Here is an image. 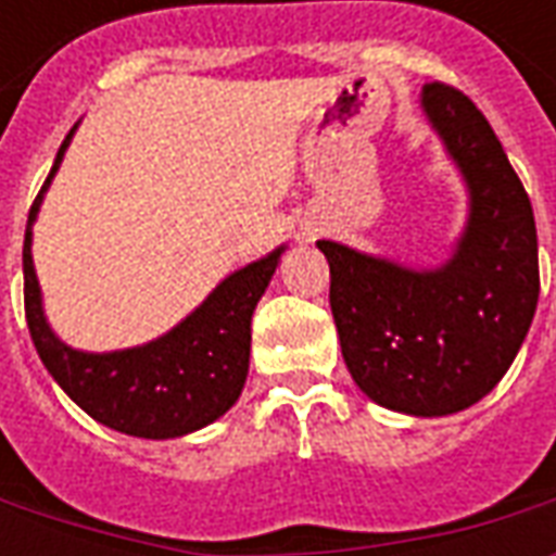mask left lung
I'll list each match as a JSON object with an SVG mask.
<instances>
[{
    "instance_id": "1",
    "label": "left lung",
    "mask_w": 556,
    "mask_h": 556,
    "mask_svg": "<svg viewBox=\"0 0 556 556\" xmlns=\"http://www.w3.org/2000/svg\"><path fill=\"white\" fill-rule=\"evenodd\" d=\"M420 112L462 177L468 213L439 266L319 239L343 362L376 406L447 417L480 403L516 362L539 302L533 206L483 112L424 85Z\"/></svg>"
}]
</instances>
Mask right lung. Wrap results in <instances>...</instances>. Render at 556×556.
I'll return each instance as SVG.
<instances>
[{"label": "right lung", "instance_id": "right-lung-1", "mask_svg": "<svg viewBox=\"0 0 556 556\" xmlns=\"http://www.w3.org/2000/svg\"><path fill=\"white\" fill-rule=\"evenodd\" d=\"M76 127L55 153L50 177L28 210L23 242L28 331L52 379L97 424L132 439H184L230 412L242 394L249 376L251 317L287 245L233 269L177 326L148 343L109 352L76 350L64 343L43 311L31 239L40 204L62 168Z\"/></svg>", "mask_w": 556, "mask_h": 556}]
</instances>
